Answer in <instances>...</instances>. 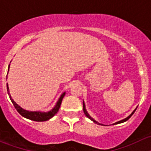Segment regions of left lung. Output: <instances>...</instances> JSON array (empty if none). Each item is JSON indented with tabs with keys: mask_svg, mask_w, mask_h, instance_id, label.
Listing matches in <instances>:
<instances>
[{
	"mask_svg": "<svg viewBox=\"0 0 151 151\" xmlns=\"http://www.w3.org/2000/svg\"><path fill=\"white\" fill-rule=\"evenodd\" d=\"M83 112H84V113H85V115H86V117H88V118H89L90 120H91V121H93V122H94L95 123H96V124H98V125H101V126H106V125H104V124H102V123H99V122H97L96 121V120H94L93 118H92V117L91 116V115H89V114H88V112H87V110H86V108H85V102H84V101H83ZM137 107H136V109H134V110L133 111V112H132V113L130 114V115H129V116L127 117V118H124V119H123V120H121V121H118V122H116V123H113V125H115V124H118V123H123V122H125V121H128V120L129 119V118H131V116H132V115H133L134 113V112L135 111H136V109H137Z\"/></svg>",
	"mask_w": 151,
	"mask_h": 151,
	"instance_id": "8db88e82",
	"label": "left lung"
}]
</instances>
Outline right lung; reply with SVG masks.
<instances>
[{
	"label": "right lung",
	"mask_w": 151,
	"mask_h": 151,
	"mask_svg": "<svg viewBox=\"0 0 151 151\" xmlns=\"http://www.w3.org/2000/svg\"><path fill=\"white\" fill-rule=\"evenodd\" d=\"M11 63V62H10ZM9 67L10 64L9 65L8 68V73L9 71ZM6 87H7V91H8V94L9 96L10 100L12 101V104L14 106L15 109H17L18 112L22 115L24 118H27V119L31 120V121H38V122H42V121H47L48 120H50V118H52L58 112L59 109H60V104H61V101L63 100V98L64 97L66 92L62 93V94L60 95V96L59 97L58 100L56 102V104L55 105L54 107L51 109V110L48 111V112H42V111H29L26 110V109H23V108L21 107L19 105H18L14 101L13 99L12 98L9 93V85L8 83H6Z\"/></svg>",
	"instance_id": "obj_1"
}]
</instances>
